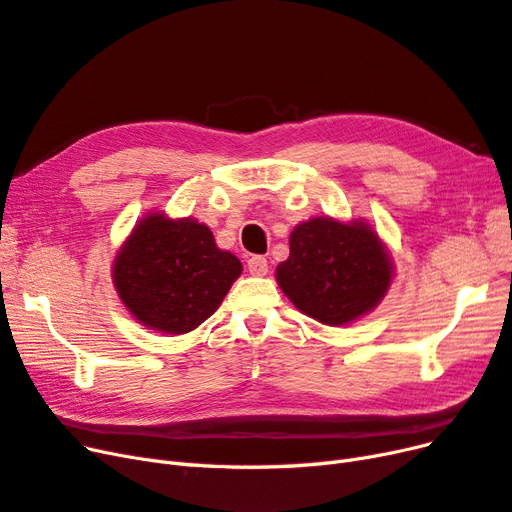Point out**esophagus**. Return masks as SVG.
Returning <instances> with one entry per match:
<instances>
[{"mask_svg": "<svg viewBox=\"0 0 512 512\" xmlns=\"http://www.w3.org/2000/svg\"><path fill=\"white\" fill-rule=\"evenodd\" d=\"M247 271H250L254 277L267 275V271H269L267 258L265 256H252L250 260H247Z\"/></svg>", "mask_w": 512, "mask_h": 512, "instance_id": "1", "label": "esophagus"}]
</instances>
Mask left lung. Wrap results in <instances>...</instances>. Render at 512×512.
<instances>
[{"label":"left lung","mask_w":512,"mask_h":512,"mask_svg":"<svg viewBox=\"0 0 512 512\" xmlns=\"http://www.w3.org/2000/svg\"><path fill=\"white\" fill-rule=\"evenodd\" d=\"M275 277L299 312L339 327L382 301L393 262L363 220L312 218L292 230L290 256L277 265Z\"/></svg>","instance_id":"obj_1"}]
</instances>
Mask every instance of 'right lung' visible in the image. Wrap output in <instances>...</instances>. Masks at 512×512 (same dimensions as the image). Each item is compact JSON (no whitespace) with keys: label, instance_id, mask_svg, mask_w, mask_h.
<instances>
[{"label":"right lung","instance_id":"obj_1","mask_svg":"<svg viewBox=\"0 0 512 512\" xmlns=\"http://www.w3.org/2000/svg\"><path fill=\"white\" fill-rule=\"evenodd\" d=\"M241 271L239 258L220 250L205 224L149 213L119 247L113 282L138 322L181 335L220 307Z\"/></svg>","mask_w":512,"mask_h":512}]
</instances>
